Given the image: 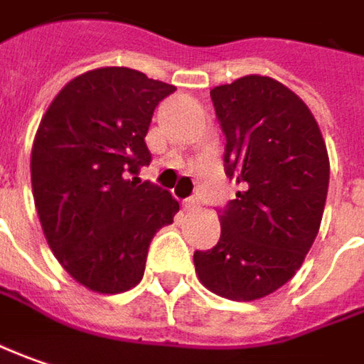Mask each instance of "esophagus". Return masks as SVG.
Returning <instances> with one entry per match:
<instances>
[{
	"mask_svg": "<svg viewBox=\"0 0 364 364\" xmlns=\"http://www.w3.org/2000/svg\"><path fill=\"white\" fill-rule=\"evenodd\" d=\"M183 208L187 210V212H193V210H198L199 208V199L198 198H189L183 201Z\"/></svg>",
	"mask_w": 364,
	"mask_h": 364,
	"instance_id": "obj_1",
	"label": "esophagus"
}]
</instances>
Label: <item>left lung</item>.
Instances as JSON below:
<instances>
[{"instance_id":"obj_1","label":"left lung","mask_w":364,"mask_h":364,"mask_svg":"<svg viewBox=\"0 0 364 364\" xmlns=\"http://www.w3.org/2000/svg\"><path fill=\"white\" fill-rule=\"evenodd\" d=\"M226 134V175L242 191L220 215L212 250H196L205 289L255 301L291 279L322 224L330 159L320 126L291 89L246 75L210 91Z\"/></svg>"}]
</instances>
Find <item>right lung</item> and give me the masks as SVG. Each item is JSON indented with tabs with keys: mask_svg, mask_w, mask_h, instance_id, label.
<instances>
[{
	"mask_svg": "<svg viewBox=\"0 0 364 364\" xmlns=\"http://www.w3.org/2000/svg\"><path fill=\"white\" fill-rule=\"evenodd\" d=\"M175 85L128 67L71 79L40 119L32 144V196L56 261L89 291L124 293L144 275L156 230L179 201L140 181L151 163L144 136Z\"/></svg>",
	"mask_w": 364,
	"mask_h": 364,
	"instance_id": "obj_1",
	"label": "right lung"
}]
</instances>
